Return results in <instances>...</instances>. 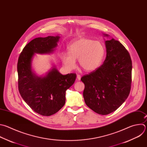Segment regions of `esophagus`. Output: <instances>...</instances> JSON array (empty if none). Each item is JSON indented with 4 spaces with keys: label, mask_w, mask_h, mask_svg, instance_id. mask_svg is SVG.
Listing matches in <instances>:
<instances>
[{
    "label": "esophagus",
    "mask_w": 147,
    "mask_h": 147,
    "mask_svg": "<svg viewBox=\"0 0 147 147\" xmlns=\"http://www.w3.org/2000/svg\"><path fill=\"white\" fill-rule=\"evenodd\" d=\"M77 80H78V81H80V80H81V76H80V75L78 74V75L77 76Z\"/></svg>",
    "instance_id": "esophagus-1"
}]
</instances>
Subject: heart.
Returning <instances> with one entry per match:
<instances>
[{
    "label": "heart",
    "instance_id": "1",
    "mask_svg": "<svg viewBox=\"0 0 147 147\" xmlns=\"http://www.w3.org/2000/svg\"><path fill=\"white\" fill-rule=\"evenodd\" d=\"M68 53H62L61 59L69 70L76 67V60L78 59L80 66L85 70L92 71L98 68L105 54L103 44L99 41L81 38L67 46Z\"/></svg>",
    "mask_w": 147,
    "mask_h": 147
}]
</instances>
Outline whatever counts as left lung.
I'll return each mask as SVG.
<instances>
[{
    "label": "left lung",
    "mask_w": 147,
    "mask_h": 147,
    "mask_svg": "<svg viewBox=\"0 0 147 147\" xmlns=\"http://www.w3.org/2000/svg\"><path fill=\"white\" fill-rule=\"evenodd\" d=\"M105 44L104 63L81 78L85 85L83 96L86 105L101 115L114 112L123 103L131 84L132 62L126 48L114 38L106 41Z\"/></svg>",
    "instance_id": "obj_1"
}]
</instances>
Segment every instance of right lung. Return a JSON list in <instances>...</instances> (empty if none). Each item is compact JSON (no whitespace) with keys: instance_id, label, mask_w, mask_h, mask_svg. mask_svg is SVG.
<instances>
[{"instance_id":"obj_1","label":"right lung","mask_w":147,"mask_h":147,"mask_svg":"<svg viewBox=\"0 0 147 147\" xmlns=\"http://www.w3.org/2000/svg\"><path fill=\"white\" fill-rule=\"evenodd\" d=\"M59 38L57 36L32 40L24 48L18 61L20 93L34 112L43 116L52 115L63 107L66 91L76 78V74L62 75L55 67L44 77H38L32 70L31 63L34 53H53Z\"/></svg>"}]
</instances>
